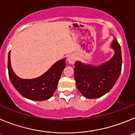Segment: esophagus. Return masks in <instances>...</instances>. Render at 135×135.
Returning <instances> with one entry per match:
<instances>
[{"instance_id": "esophagus-1", "label": "esophagus", "mask_w": 135, "mask_h": 135, "mask_svg": "<svg viewBox=\"0 0 135 135\" xmlns=\"http://www.w3.org/2000/svg\"><path fill=\"white\" fill-rule=\"evenodd\" d=\"M75 60H76V57H75V56L73 55V54H70V55H69V56H68L67 61L69 62V64L73 65V64L75 63Z\"/></svg>"}]
</instances>
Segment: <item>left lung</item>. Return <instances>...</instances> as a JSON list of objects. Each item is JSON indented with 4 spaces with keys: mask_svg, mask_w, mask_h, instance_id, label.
<instances>
[{
    "mask_svg": "<svg viewBox=\"0 0 135 135\" xmlns=\"http://www.w3.org/2000/svg\"><path fill=\"white\" fill-rule=\"evenodd\" d=\"M111 48L114 54L108 61L98 66L85 65L81 62L75 63V80L81 94L88 99L103 96L111 90L117 81L122 70L120 46L114 39Z\"/></svg>",
    "mask_w": 135,
    "mask_h": 135,
    "instance_id": "1",
    "label": "left lung"
}]
</instances>
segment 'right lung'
<instances>
[{"instance_id": "obj_1", "label": "right lung", "mask_w": 135, "mask_h": 135, "mask_svg": "<svg viewBox=\"0 0 135 135\" xmlns=\"http://www.w3.org/2000/svg\"><path fill=\"white\" fill-rule=\"evenodd\" d=\"M11 51L8 54V76L12 84L24 98L33 101H44L52 96L66 66V59L55 62L46 72L37 78L23 79L15 75L11 65Z\"/></svg>"}]
</instances>
